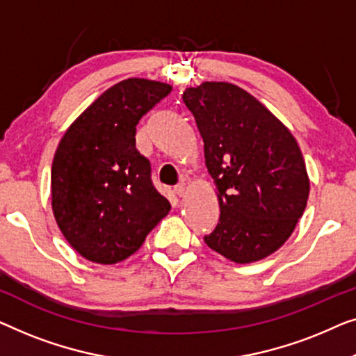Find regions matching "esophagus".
I'll use <instances>...</instances> for the list:
<instances>
[{
    "label": "esophagus",
    "mask_w": 356,
    "mask_h": 356,
    "mask_svg": "<svg viewBox=\"0 0 356 356\" xmlns=\"http://www.w3.org/2000/svg\"><path fill=\"white\" fill-rule=\"evenodd\" d=\"M185 190H187V187H185V184H179V185H176V187H174V192H176V195L177 197H185Z\"/></svg>",
    "instance_id": "obj_1"
}]
</instances>
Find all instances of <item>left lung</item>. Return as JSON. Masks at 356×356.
<instances>
[{
	"label": "left lung",
	"mask_w": 356,
	"mask_h": 356,
	"mask_svg": "<svg viewBox=\"0 0 356 356\" xmlns=\"http://www.w3.org/2000/svg\"><path fill=\"white\" fill-rule=\"evenodd\" d=\"M204 143L221 216L204 237L238 264L269 257L303 216L309 177L297 140L261 102L229 82L184 92Z\"/></svg>",
	"instance_id": "left-lung-1"
}]
</instances>
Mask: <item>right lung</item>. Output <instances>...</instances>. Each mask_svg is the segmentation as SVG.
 <instances>
[{
    "instance_id": "right-lung-1",
    "label": "right lung",
    "mask_w": 356,
    "mask_h": 356,
    "mask_svg": "<svg viewBox=\"0 0 356 356\" xmlns=\"http://www.w3.org/2000/svg\"><path fill=\"white\" fill-rule=\"evenodd\" d=\"M171 90L159 80H122L99 95L58 145L53 214L64 238L88 261H124L171 209L153 187L148 159L135 148L138 121Z\"/></svg>"
}]
</instances>
